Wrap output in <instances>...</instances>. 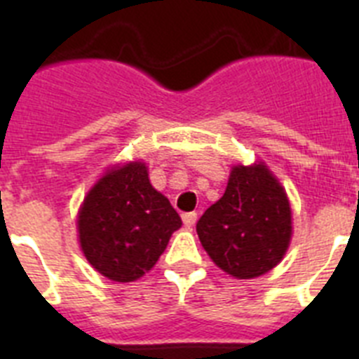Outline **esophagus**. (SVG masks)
Returning a JSON list of instances; mask_svg holds the SVG:
<instances>
[{"instance_id":"esophagus-1","label":"esophagus","mask_w":359,"mask_h":359,"mask_svg":"<svg viewBox=\"0 0 359 359\" xmlns=\"http://www.w3.org/2000/svg\"><path fill=\"white\" fill-rule=\"evenodd\" d=\"M182 219L185 226H194L196 221H198V214L196 212H187V214L182 215Z\"/></svg>"}]
</instances>
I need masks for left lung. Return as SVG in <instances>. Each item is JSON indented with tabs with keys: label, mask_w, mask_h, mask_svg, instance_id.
<instances>
[{
	"label": "left lung",
	"mask_w": 359,
	"mask_h": 359,
	"mask_svg": "<svg viewBox=\"0 0 359 359\" xmlns=\"http://www.w3.org/2000/svg\"><path fill=\"white\" fill-rule=\"evenodd\" d=\"M212 261L236 278L273 269L291 239V208L277 177L266 165L231 169L223 198L196 224Z\"/></svg>",
	"instance_id": "1"
}]
</instances>
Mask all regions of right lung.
I'll return each mask as SVG.
<instances>
[{
	"label": "right lung",
	"mask_w": 359,
	"mask_h": 359,
	"mask_svg": "<svg viewBox=\"0 0 359 359\" xmlns=\"http://www.w3.org/2000/svg\"><path fill=\"white\" fill-rule=\"evenodd\" d=\"M77 223L90 264L111 280L131 282L156 264L182 217L152 189L147 167L135 161L107 172L90 190Z\"/></svg>",
	"instance_id": "1"
}]
</instances>
